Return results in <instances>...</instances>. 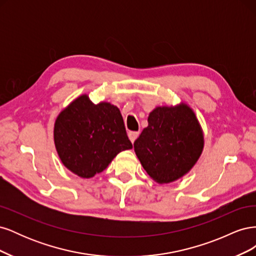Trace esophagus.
I'll return each mask as SVG.
<instances>
[{
    "label": "esophagus",
    "instance_id": "34e87169",
    "mask_svg": "<svg viewBox=\"0 0 256 256\" xmlns=\"http://www.w3.org/2000/svg\"><path fill=\"white\" fill-rule=\"evenodd\" d=\"M138 131H130V132L128 134L129 140H130L131 142H132V143L136 141V138H138Z\"/></svg>",
    "mask_w": 256,
    "mask_h": 256
}]
</instances>
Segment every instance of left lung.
Listing matches in <instances>:
<instances>
[{"mask_svg": "<svg viewBox=\"0 0 256 256\" xmlns=\"http://www.w3.org/2000/svg\"><path fill=\"white\" fill-rule=\"evenodd\" d=\"M148 126L134 143L142 166L154 182H172L196 164L204 146L203 131L192 109L182 104L158 106Z\"/></svg>", "mask_w": 256, "mask_h": 256, "instance_id": "1", "label": "left lung"}]
</instances>
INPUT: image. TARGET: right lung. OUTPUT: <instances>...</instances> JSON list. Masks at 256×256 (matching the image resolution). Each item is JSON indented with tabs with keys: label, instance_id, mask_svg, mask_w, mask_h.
<instances>
[{
	"label": "right lung",
	"instance_id": "1",
	"mask_svg": "<svg viewBox=\"0 0 256 256\" xmlns=\"http://www.w3.org/2000/svg\"><path fill=\"white\" fill-rule=\"evenodd\" d=\"M54 143L63 164L82 178L102 172L118 152L132 148L118 108L109 102L94 104L88 95L60 113Z\"/></svg>",
	"mask_w": 256,
	"mask_h": 256
}]
</instances>
